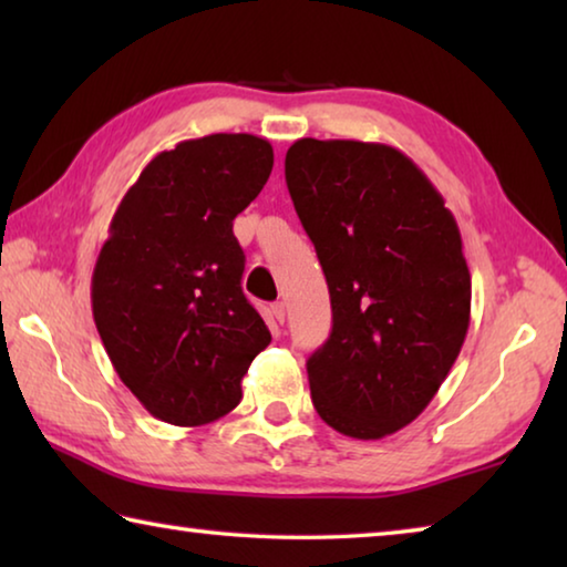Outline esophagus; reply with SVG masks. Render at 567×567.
<instances>
[{
    "label": "esophagus",
    "mask_w": 567,
    "mask_h": 567,
    "mask_svg": "<svg viewBox=\"0 0 567 567\" xmlns=\"http://www.w3.org/2000/svg\"><path fill=\"white\" fill-rule=\"evenodd\" d=\"M272 315H275V320L282 324L285 322V302H275L272 305Z\"/></svg>",
    "instance_id": "obj_1"
}]
</instances>
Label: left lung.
Segmentation results:
<instances>
[{
	"mask_svg": "<svg viewBox=\"0 0 567 567\" xmlns=\"http://www.w3.org/2000/svg\"><path fill=\"white\" fill-rule=\"evenodd\" d=\"M297 217L330 287L332 332L307 360L312 405L338 433L410 425L470 328V270L445 199L380 142L297 140L285 157Z\"/></svg>",
	"mask_w": 567,
	"mask_h": 567,
	"instance_id": "obj_1",
	"label": "left lung"
}]
</instances>
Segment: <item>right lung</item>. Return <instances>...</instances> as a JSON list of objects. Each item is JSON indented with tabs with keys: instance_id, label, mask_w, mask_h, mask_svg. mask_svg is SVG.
Here are the masks:
<instances>
[{
	"instance_id": "obj_1",
	"label": "right lung",
	"mask_w": 567,
	"mask_h": 567,
	"mask_svg": "<svg viewBox=\"0 0 567 567\" xmlns=\"http://www.w3.org/2000/svg\"><path fill=\"white\" fill-rule=\"evenodd\" d=\"M272 145L255 134L185 140L124 192L92 272V315L120 380L179 427L225 417L270 330L243 292L233 219L260 195Z\"/></svg>"
}]
</instances>
